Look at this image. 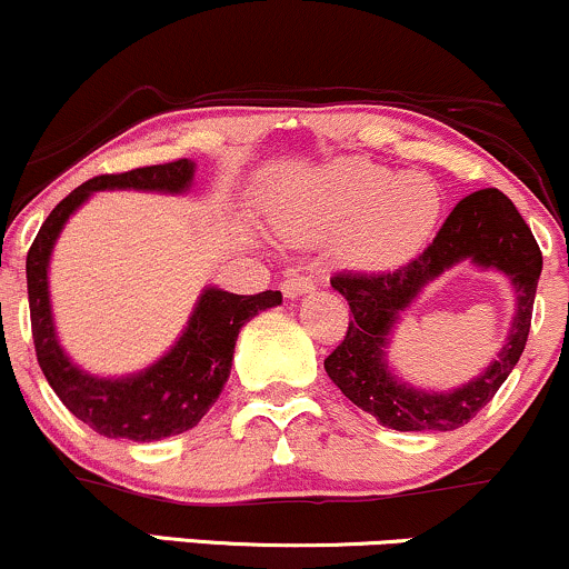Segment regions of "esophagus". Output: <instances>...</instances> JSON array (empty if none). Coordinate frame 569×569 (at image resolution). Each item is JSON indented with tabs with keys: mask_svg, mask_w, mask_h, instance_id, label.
I'll use <instances>...</instances> for the list:
<instances>
[{
	"mask_svg": "<svg viewBox=\"0 0 569 569\" xmlns=\"http://www.w3.org/2000/svg\"><path fill=\"white\" fill-rule=\"evenodd\" d=\"M313 287L317 284H313L311 277H290L282 282V292H284V298H298V296H303V292H311Z\"/></svg>",
	"mask_w": 569,
	"mask_h": 569,
	"instance_id": "obj_1",
	"label": "esophagus"
}]
</instances>
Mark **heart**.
<instances>
[{
	"mask_svg": "<svg viewBox=\"0 0 569 569\" xmlns=\"http://www.w3.org/2000/svg\"><path fill=\"white\" fill-rule=\"evenodd\" d=\"M442 216V191L426 176H397L370 159H338L306 180L282 212L292 233L343 229L338 252L362 271H391L416 258Z\"/></svg>",
	"mask_w": 569,
	"mask_h": 569,
	"instance_id": "heart-1",
	"label": "heart"
}]
</instances>
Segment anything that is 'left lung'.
Returning a JSON list of instances; mask_svg holds the SVG:
<instances>
[{"label": "left lung", "instance_id": "obj_1", "mask_svg": "<svg viewBox=\"0 0 569 569\" xmlns=\"http://www.w3.org/2000/svg\"><path fill=\"white\" fill-rule=\"evenodd\" d=\"M471 257L486 268L509 272L520 300L510 343L485 377L450 395H426L399 385L385 370V338L398 311L426 281ZM543 256L530 226L498 189L473 191L447 216L433 242L410 263L391 271H338L330 284L349 300V330L325 359L327 376L353 405L393 431H452L469 423L511 376L530 336L532 303Z\"/></svg>", "mask_w": 569, "mask_h": 569}]
</instances>
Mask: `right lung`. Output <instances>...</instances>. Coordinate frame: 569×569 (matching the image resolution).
<instances>
[{
    "label": "right lung",
    "instance_id": "obj_1",
    "mask_svg": "<svg viewBox=\"0 0 569 569\" xmlns=\"http://www.w3.org/2000/svg\"><path fill=\"white\" fill-rule=\"evenodd\" d=\"M193 178L189 159L136 167L127 172L90 178L77 186L56 210L47 216L37 239L26 256V284H29L31 336L37 362L47 383L58 393L71 416L90 426L100 437L157 442L193 429L204 412L216 405L218 393L229 380L233 346L244 322L258 311L282 303V292L266 290L258 296H233L210 287L199 298L189 327L167 357L138 376L103 380L77 370L60 351L50 317L47 296V260L60 229L79 204L100 189H143V191H183Z\"/></svg>",
    "mask_w": 569,
    "mask_h": 569
}]
</instances>
